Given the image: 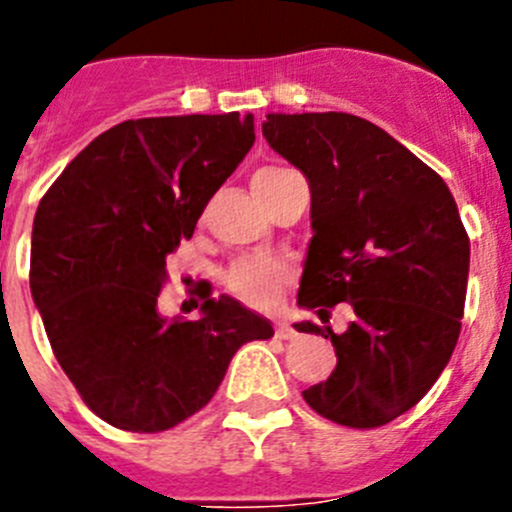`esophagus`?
<instances>
[{
  "mask_svg": "<svg viewBox=\"0 0 512 512\" xmlns=\"http://www.w3.org/2000/svg\"><path fill=\"white\" fill-rule=\"evenodd\" d=\"M278 336L280 338H295V336H298V331H295L290 323H278Z\"/></svg>",
  "mask_w": 512,
  "mask_h": 512,
  "instance_id": "34e87169",
  "label": "esophagus"
}]
</instances>
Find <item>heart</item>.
<instances>
[{
	"instance_id": "b5f03b06",
	"label": "heart",
	"mask_w": 512,
	"mask_h": 512,
	"mask_svg": "<svg viewBox=\"0 0 512 512\" xmlns=\"http://www.w3.org/2000/svg\"><path fill=\"white\" fill-rule=\"evenodd\" d=\"M295 176L290 169H262L255 174V191L257 197L265 202L272 191L278 189L285 179ZM293 278V267L285 260L267 255H250L234 262L224 272V283L237 298L255 308H270L280 300L285 285Z\"/></svg>"
}]
</instances>
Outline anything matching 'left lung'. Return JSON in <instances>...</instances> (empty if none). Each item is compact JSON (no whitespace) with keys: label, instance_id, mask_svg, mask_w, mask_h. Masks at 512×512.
Returning a JSON list of instances; mask_svg holds the SVG:
<instances>
[{"label":"left lung","instance_id":"8db88e82","mask_svg":"<svg viewBox=\"0 0 512 512\" xmlns=\"http://www.w3.org/2000/svg\"><path fill=\"white\" fill-rule=\"evenodd\" d=\"M262 136L310 186L298 305L356 313L343 333L295 323L331 338L338 356L303 399L343 427L389 424L432 389L460 338L470 240L455 197L407 146L351 113H267Z\"/></svg>","mask_w":512,"mask_h":512}]
</instances>
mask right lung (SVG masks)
<instances>
[{"mask_svg":"<svg viewBox=\"0 0 512 512\" xmlns=\"http://www.w3.org/2000/svg\"><path fill=\"white\" fill-rule=\"evenodd\" d=\"M255 143L252 113L108 128L65 166L32 224L30 290L57 364L103 422L138 434L209 404L237 348L272 336L240 300L159 313L166 257Z\"/></svg>","mask_w":512,"mask_h":512,"instance_id":"add662e5","label":"right lung"}]
</instances>
